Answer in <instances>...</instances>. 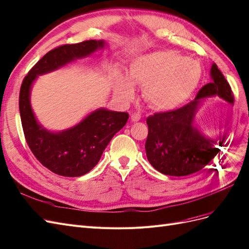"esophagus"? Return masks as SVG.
Here are the masks:
<instances>
[{
	"label": "esophagus",
	"instance_id": "esophagus-1",
	"mask_svg": "<svg viewBox=\"0 0 249 249\" xmlns=\"http://www.w3.org/2000/svg\"><path fill=\"white\" fill-rule=\"evenodd\" d=\"M140 118H141V114L138 113V112H134V113L131 114L132 122H139Z\"/></svg>",
	"mask_w": 249,
	"mask_h": 249
}]
</instances>
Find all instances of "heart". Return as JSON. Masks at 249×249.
Wrapping results in <instances>:
<instances>
[{"mask_svg": "<svg viewBox=\"0 0 249 249\" xmlns=\"http://www.w3.org/2000/svg\"><path fill=\"white\" fill-rule=\"evenodd\" d=\"M128 78L119 77L115 84L116 95L124 103L134 99V84H138L143 87V98L151 108L169 111L193 96L202 79V68L193 58L172 51H156L134 59Z\"/></svg>", "mask_w": 249, "mask_h": 249, "instance_id": "b5f03b06", "label": "heart"}]
</instances>
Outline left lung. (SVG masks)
Here are the masks:
<instances>
[{
    "label": "left lung",
    "instance_id": "8db88e82",
    "mask_svg": "<svg viewBox=\"0 0 249 249\" xmlns=\"http://www.w3.org/2000/svg\"><path fill=\"white\" fill-rule=\"evenodd\" d=\"M212 81L199 90L194 101L177 110L147 117L148 135L145 150L151 166L170 176H187L198 172L216 157L226 140V133L210 137L195 124L202 102L219 97L233 105L234 95L216 64L210 70Z\"/></svg>",
    "mask_w": 249,
    "mask_h": 249
}]
</instances>
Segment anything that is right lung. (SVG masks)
I'll list each match as a JSON object with an SVG mask.
<instances>
[{
  "label": "right lung",
  "instance_id": "right-lung-1",
  "mask_svg": "<svg viewBox=\"0 0 249 249\" xmlns=\"http://www.w3.org/2000/svg\"><path fill=\"white\" fill-rule=\"evenodd\" d=\"M104 46L103 40L58 46L48 51L21 83L19 112L25 141L41 164L57 175L79 177L89 173L98 164L112 137L124 126L128 114L100 108L73 127L57 133L50 132L34 115L30 101L33 82L39 75L57 70L77 58L89 56Z\"/></svg>",
  "mask_w": 249,
  "mask_h": 249
}]
</instances>
